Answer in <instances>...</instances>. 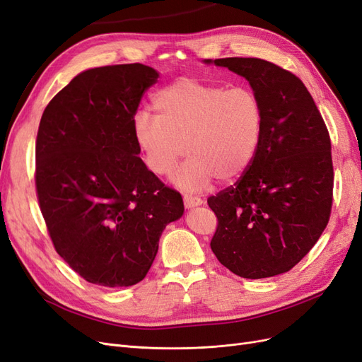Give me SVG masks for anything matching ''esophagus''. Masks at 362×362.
Instances as JSON below:
<instances>
[{
    "mask_svg": "<svg viewBox=\"0 0 362 362\" xmlns=\"http://www.w3.org/2000/svg\"><path fill=\"white\" fill-rule=\"evenodd\" d=\"M183 203H185V207H195V206H200L203 204V200L200 197L197 195H192V194H183Z\"/></svg>",
    "mask_w": 362,
    "mask_h": 362,
    "instance_id": "1",
    "label": "esophagus"
}]
</instances>
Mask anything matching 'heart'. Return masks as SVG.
<instances>
[{
	"instance_id": "heart-1",
	"label": "heart",
	"mask_w": 362,
	"mask_h": 362,
	"mask_svg": "<svg viewBox=\"0 0 362 362\" xmlns=\"http://www.w3.org/2000/svg\"><path fill=\"white\" fill-rule=\"evenodd\" d=\"M151 110L155 117L136 115L135 141L156 176L171 173L188 151L191 156L173 176L186 189L202 188L212 177L238 179L263 141L266 112L250 87L228 88L183 78L155 93Z\"/></svg>"
}]
</instances>
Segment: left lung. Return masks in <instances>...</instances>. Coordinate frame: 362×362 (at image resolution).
Wrapping results in <instances>:
<instances>
[{"label": "left lung", "instance_id": "8db88e82", "mask_svg": "<svg viewBox=\"0 0 362 362\" xmlns=\"http://www.w3.org/2000/svg\"><path fill=\"white\" fill-rule=\"evenodd\" d=\"M214 63L250 81L263 102L266 124L250 168L207 198L218 219L211 248L221 264L242 278L284 274L316 245L331 216L328 127L304 83L286 69L262 58Z\"/></svg>", "mask_w": 362, "mask_h": 362}]
</instances>
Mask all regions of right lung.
Wrapping results in <instances>:
<instances>
[{
  "label": "right lung",
  "mask_w": 362,
  "mask_h": 362,
  "mask_svg": "<svg viewBox=\"0 0 362 362\" xmlns=\"http://www.w3.org/2000/svg\"><path fill=\"white\" fill-rule=\"evenodd\" d=\"M148 66L114 64L75 76L46 105L36 139V192L60 257L86 281L127 287L153 263L182 195L139 158L134 122L158 79Z\"/></svg>",
  "instance_id": "obj_1"
}]
</instances>
